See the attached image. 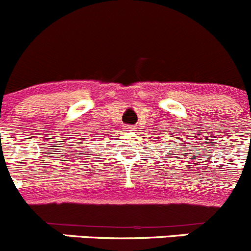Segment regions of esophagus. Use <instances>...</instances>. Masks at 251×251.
Masks as SVG:
<instances>
[{"label":"esophagus","mask_w":251,"mask_h":251,"mask_svg":"<svg viewBox=\"0 0 251 251\" xmlns=\"http://www.w3.org/2000/svg\"><path fill=\"white\" fill-rule=\"evenodd\" d=\"M126 130H131V129H134V128H133V126H126Z\"/></svg>","instance_id":"34e87169"}]
</instances>
